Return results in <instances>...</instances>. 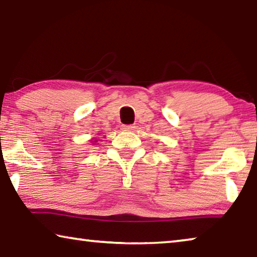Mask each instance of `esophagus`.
I'll return each instance as SVG.
<instances>
[{"label":"esophagus","instance_id":"esophagus-1","mask_svg":"<svg viewBox=\"0 0 257 257\" xmlns=\"http://www.w3.org/2000/svg\"><path fill=\"white\" fill-rule=\"evenodd\" d=\"M134 128H135L134 124H124V125H122L123 132H132V130H134Z\"/></svg>","mask_w":257,"mask_h":257}]
</instances>
